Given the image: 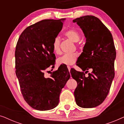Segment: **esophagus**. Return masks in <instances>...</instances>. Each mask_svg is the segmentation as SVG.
Masks as SVG:
<instances>
[{
  "mask_svg": "<svg viewBox=\"0 0 124 124\" xmlns=\"http://www.w3.org/2000/svg\"><path fill=\"white\" fill-rule=\"evenodd\" d=\"M67 68H68V70H69V71L70 70V69H71V68L69 67V66H67Z\"/></svg>",
  "mask_w": 124,
  "mask_h": 124,
  "instance_id": "1",
  "label": "esophagus"
}]
</instances>
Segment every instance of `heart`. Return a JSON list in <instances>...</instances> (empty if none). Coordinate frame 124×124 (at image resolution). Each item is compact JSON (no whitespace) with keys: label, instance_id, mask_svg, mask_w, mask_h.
<instances>
[{"label":"heart","instance_id":"1","mask_svg":"<svg viewBox=\"0 0 124 124\" xmlns=\"http://www.w3.org/2000/svg\"><path fill=\"white\" fill-rule=\"evenodd\" d=\"M65 35L69 39L72 40L73 42H77L80 39V34L79 32L74 29H70L68 30L65 33ZM52 51L55 54L59 55L61 53L60 49V40L59 37H56L54 39L52 45ZM78 55L77 53H73L70 54H65L62 56L59 57L57 59V64L59 65H71L73 64L77 60Z\"/></svg>","mask_w":124,"mask_h":124}]
</instances>
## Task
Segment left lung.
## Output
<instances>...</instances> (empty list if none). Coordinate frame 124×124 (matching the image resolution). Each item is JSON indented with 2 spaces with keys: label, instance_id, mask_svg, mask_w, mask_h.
<instances>
[{
  "label": "left lung",
  "instance_id": "8db88e82",
  "mask_svg": "<svg viewBox=\"0 0 124 124\" xmlns=\"http://www.w3.org/2000/svg\"><path fill=\"white\" fill-rule=\"evenodd\" d=\"M73 22L79 26L86 39L83 52L77 62L83 72L73 68L70 70L72 77L77 82L74 92L76 102L80 107L94 108L106 99L115 77L116 52L113 37L96 17L87 15ZM90 69L92 72L86 77L85 73Z\"/></svg>",
  "mask_w": 124,
  "mask_h": 124
}]
</instances>
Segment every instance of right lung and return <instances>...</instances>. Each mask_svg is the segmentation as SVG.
Masks as SVG:
<instances>
[{"mask_svg": "<svg viewBox=\"0 0 124 124\" xmlns=\"http://www.w3.org/2000/svg\"><path fill=\"white\" fill-rule=\"evenodd\" d=\"M65 19L43 20L30 25L17 43L15 68L21 93L26 103L38 111L52 109L58 105L62 90L70 77L67 67L62 65L51 73L50 77H45L47 69L55 64L52 42Z\"/></svg>", "mask_w": 124, "mask_h": 124, "instance_id": "obj_1", "label": "right lung"}]
</instances>
